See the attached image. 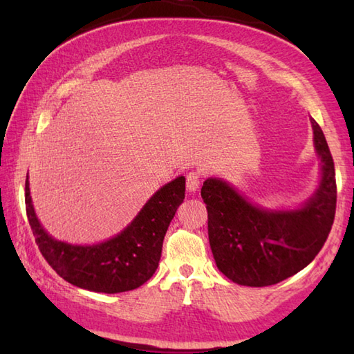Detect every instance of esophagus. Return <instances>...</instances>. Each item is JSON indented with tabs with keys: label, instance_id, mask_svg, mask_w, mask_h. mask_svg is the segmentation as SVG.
Returning a JSON list of instances; mask_svg holds the SVG:
<instances>
[{
	"label": "esophagus",
	"instance_id": "esophagus-1",
	"mask_svg": "<svg viewBox=\"0 0 354 354\" xmlns=\"http://www.w3.org/2000/svg\"><path fill=\"white\" fill-rule=\"evenodd\" d=\"M201 173L198 171H190L189 175H187V192L189 193H194L201 185Z\"/></svg>",
	"mask_w": 354,
	"mask_h": 354
}]
</instances>
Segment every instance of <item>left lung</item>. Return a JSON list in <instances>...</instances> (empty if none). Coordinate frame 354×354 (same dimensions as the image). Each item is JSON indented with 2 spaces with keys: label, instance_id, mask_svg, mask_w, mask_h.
<instances>
[{
  "label": "left lung",
  "instance_id": "left-lung-1",
  "mask_svg": "<svg viewBox=\"0 0 354 354\" xmlns=\"http://www.w3.org/2000/svg\"><path fill=\"white\" fill-rule=\"evenodd\" d=\"M321 181L313 196L295 209L252 204L221 178H208L201 196L208 212V239L221 272L251 288L277 284L317 257L336 212L335 164L319 124L310 118Z\"/></svg>",
  "mask_w": 354,
  "mask_h": 354
}]
</instances>
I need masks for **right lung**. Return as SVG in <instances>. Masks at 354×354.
I'll list each match as a JSON object with an SVG mask.
<instances>
[{
  "label": "right lung",
  "instance_id": "obj_1",
  "mask_svg": "<svg viewBox=\"0 0 354 354\" xmlns=\"http://www.w3.org/2000/svg\"><path fill=\"white\" fill-rule=\"evenodd\" d=\"M28 185L27 173L26 212L44 259L65 281L103 293L133 290L155 274L164 236L185 198V178L178 176L162 185L117 236L95 245H71L53 239L42 228Z\"/></svg>",
  "mask_w": 354,
  "mask_h": 354
}]
</instances>
